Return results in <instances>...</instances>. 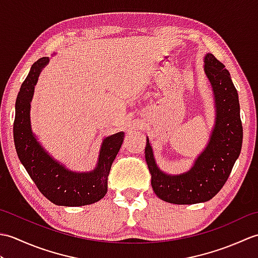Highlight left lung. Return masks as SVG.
I'll list each match as a JSON object with an SVG mask.
<instances>
[{"label": "left lung", "mask_w": 258, "mask_h": 258, "mask_svg": "<svg viewBox=\"0 0 258 258\" xmlns=\"http://www.w3.org/2000/svg\"><path fill=\"white\" fill-rule=\"evenodd\" d=\"M204 72L213 89L215 123L207 145L188 171L180 174L162 171L146 138L145 160L152 175L153 190L158 199L172 204L190 205L212 200L226 183L242 150L238 94L231 74L211 53L205 54Z\"/></svg>", "instance_id": "obj_1"}]
</instances>
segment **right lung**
Returning <instances> with one entry per match:
<instances>
[{"instance_id":"1","label":"right lung","mask_w":258,"mask_h":258,"mask_svg":"<svg viewBox=\"0 0 258 258\" xmlns=\"http://www.w3.org/2000/svg\"><path fill=\"white\" fill-rule=\"evenodd\" d=\"M50 57H42L32 65L22 83L15 103L13 135L16 153L38 190L58 206H84L102 200L107 193V177L124 141V132L102 141L96 166L90 172H75L50 155L31 126V102L42 70Z\"/></svg>"}]
</instances>
